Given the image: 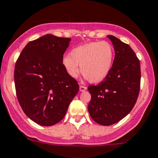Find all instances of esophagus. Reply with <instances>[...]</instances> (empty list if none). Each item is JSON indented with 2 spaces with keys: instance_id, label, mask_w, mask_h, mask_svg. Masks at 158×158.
Returning a JSON list of instances; mask_svg holds the SVG:
<instances>
[{
  "instance_id": "1",
  "label": "esophagus",
  "mask_w": 158,
  "mask_h": 158,
  "mask_svg": "<svg viewBox=\"0 0 158 158\" xmlns=\"http://www.w3.org/2000/svg\"><path fill=\"white\" fill-rule=\"evenodd\" d=\"M86 89L87 88L85 86H83V85H79V90H80L81 92H85Z\"/></svg>"
}]
</instances>
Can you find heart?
<instances>
[{
	"label": "heart",
	"mask_w": 158,
	"mask_h": 158,
	"mask_svg": "<svg viewBox=\"0 0 158 158\" xmlns=\"http://www.w3.org/2000/svg\"><path fill=\"white\" fill-rule=\"evenodd\" d=\"M69 56L63 59L65 70L71 78H76L81 72L91 82H99L112 67L114 47L107 41L92 42L72 49Z\"/></svg>",
	"instance_id": "b5f03b06"
}]
</instances>
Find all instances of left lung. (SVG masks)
Returning a JSON list of instances; mask_svg holds the SVG:
<instances>
[{
    "mask_svg": "<svg viewBox=\"0 0 158 158\" xmlns=\"http://www.w3.org/2000/svg\"><path fill=\"white\" fill-rule=\"evenodd\" d=\"M114 46L112 67L97 85L88 87L91 118L102 125H113L131 111L138 99L141 85V66L136 54L128 44L111 35L107 36Z\"/></svg>",
    "mask_w": 158,
    "mask_h": 158,
    "instance_id": "8db88e82",
    "label": "left lung"
}]
</instances>
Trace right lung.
I'll list each match as a JSON object with an SVG mask.
<instances>
[{"label": "right lung", "instance_id": "add662e5", "mask_svg": "<svg viewBox=\"0 0 158 158\" xmlns=\"http://www.w3.org/2000/svg\"><path fill=\"white\" fill-rule=\"evenodd\" d=\"M70 38L47 34L30 41L14 68L17 99L28 118L42 126H52L64 118L79 92L76 79L63 65Z\"/></svg>", "mask_w": 158, "mask_h": 158}]
</instances>
